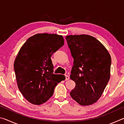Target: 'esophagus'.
Wrapping results in <instances>:
<instances>
[{"instance_id": "esophagus-1", "label": "esophagus", "mask_w": 124, "mask_h": 124, "mask_svg": "<svg viewBox=\"0 0 124 124\" xmlns=\"http://www.w3.org/2000/svg\"><path fill=\"white\" fill-rule=\"evenodd\" d=\"M65 77H66V80H68L70 79V77H69L68 75H65Z\"/></svg>"}]
</instances>
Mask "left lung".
Wrapping results in <instances>:
<instances>
[{
  "label": "left lung",
  "instance_id": "left-lung-1",
  "mask_svg": "<svg viewBox=\"0 0 124 124\" xmlns=\"http://www.w3.org/2000/svg\"><path fill=\"white\" fill-rule=\"evenodd\" d=\"M74 59L70 78L75 83L70 92L73 100L89 106L99 99L110 79L111 57L97 39L89 35L66 37Z\"/></svg>",
  "mask_w": 124,
  "mask_h": 124
}]
</instances>
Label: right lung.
<instances>
[{"label":"right lung","mask_w":124,"mask_h":124,"mask_svg":"<svg viewBox=\"0 0 124 124\" xmlns=\"http://www.w3.org/2000/svg\"><path fill=\"white\" fill-rule=\"evenodd\" d=\"M64 45L62 35L37 34L27 40L14 62L17 86L31 103L40 105L51 97L58 83L65 76L54 74L51 57Z\"/></svg>","instance_id":"1"}]
</instances>
